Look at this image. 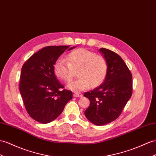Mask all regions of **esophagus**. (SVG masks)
Instances as JSON below:
<instances>
[{
	"label": "esophagus",
	"instance_id": "1",
	"mask_svg": "<svg viewBox=\"0 0 156 156\" xmlns=\"http://www.w3.org/2000/svg\"><path fill=\"white\" fill-rule=\"evenodd\" d=\"M73 95L74 98H82L83 96V95L81 93H78V92H74Z\"/></svg>",
	"mask_w": 156,
	"mask_h": 156
}]
</instances>
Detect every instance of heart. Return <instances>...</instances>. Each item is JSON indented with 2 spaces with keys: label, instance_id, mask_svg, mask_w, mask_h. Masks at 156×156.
I'll return each instance as SVG.
<instances>
[{
  "label": "heart",
  "instance_id": "1",
  "mask_svg": "<svg viewBox=\"0 0 156 156\" xmlns=\"http://www.w3.org/2000/svg\"><path fill=\"white\" fill-rule=\"evenodd\" d=\"M108 70L106 58L86 49H78L72 51L65 59H57L54 65L57 77L69 82L78 71L77 80L67 85L69 89L75 91L84 90L90 86L96 87L104 80Z\"/></svg>",
  "mask_w": 156,
  "mask_h": 156
}]
</instances>
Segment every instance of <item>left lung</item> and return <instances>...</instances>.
Returning <instances> with one entry per match:
<instances>
[{"mask_svg":"<svg viewBox=\"0 0 156 156\" xmlns=\"http://www.w3.org/2000/svg\"><path fill=\"white\" fill-rule=\"evenodd\" d=\"M99 51L108 64L104 82L86 92L90 106L84 112L89 121L98 126L107 125L117 119L133 94L132 74L122 58L105 48Z\"/></svg>","mask_w":156,"mask_h":156,"instance_id":"left-lung-1","label":"left lung"}]
</instances>
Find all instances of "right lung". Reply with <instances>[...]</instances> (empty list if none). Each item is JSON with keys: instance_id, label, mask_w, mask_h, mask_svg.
Returning <instances> with one entry per match:
<instances>
[{"instance_id": "add662e5", "label": "right lung", "mask_w": 156, "mask_h": 156, "mask_svg": "<svg viewBox=\"0 0 156 156\" xmlns=\"http://www.w3.org/2000/svg\"><path fill=\"white\" fill-rule=\"evenodd\" d=\"M70 45L47 46L34 53L22 68L19 89L27 113L43 124L54 121L61 114L73 92L56 77L54 65Z\"/></svg>"}]
</instances>
